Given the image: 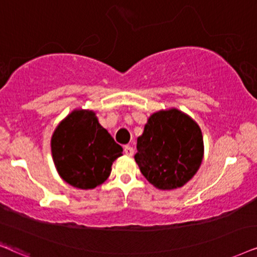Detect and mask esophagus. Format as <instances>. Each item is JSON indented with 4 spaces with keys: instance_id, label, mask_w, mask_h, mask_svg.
Instances as JSON below:
<instances>
[{
    "instance_id": "1",
    "label": "esophagus",
    "mask_w": 257,
    "mask_h": 257,
    "mask_svg": "<svg viewBox=\"0 0 257 257\" xmlns=\"http://www.w3.org/2000/svg\"><path fill=\"white\" fill-rule=\"evenodd\" d=\"M124 154L128 155V157H132L134 154V148L131 147V146H125L124 147Z\"/></svg>"
}]
</instances>
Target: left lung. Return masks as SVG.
I'll use <instances>...</instances> for the list:
<instances>
[{
    "label": "left lung",
    "instance_id": "8db88e82",
    "mask_svg": "<svg viewBox=\"0 0 257 257\" xmlns=\"http://www.w3.org/2000/svg\"><path fill=\"white\" fill-rule=\"evenodd\" d=\"M136 148L140 171L159 190L184 186L199 170L204 157L199 125L175 108L153 113Z\"/></svg>",
    "mask_w": 257,
    "mask_h": 257
}]
</instances>
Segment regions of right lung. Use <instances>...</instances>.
I'll return each instance as SVG.
<instances>
[{"instance_id":"right-lung-1","label":"right lung","mask_w":257,"mask_h":257,"mask_svg":"<svg viewBox=\"0 0 257 257\" xmlns=\"http://www.w3.org/2000/svg\"><path fill=\"white\" fill-rule=\"evenodd\" d=\"M52 157L61 179L89 190L108 179L123 148L99 124L92 110L76 109L61 121L51 140Z\"/></svg>"}]
</instances>
